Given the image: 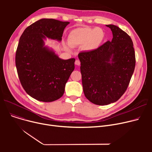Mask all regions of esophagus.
Wrapping results in <instances>:
<instances>
[{
  "instance_id": "34e87169",
  "label": "esophagus",
  "mask_w": 152,
  "mask_h": 152,
  "mask_svg": "<svg viewBox=\"0 0 152 152\" xmlns=\"http://www.w3.org/2000/svg\"><path fill=\"white\" fill-rule=\"evenodd\" d=\"M75 64L76 65H77V66H79L81 65V62H80V61H79V60H76V61H75Z\"/></svg>"
}]
</instances>
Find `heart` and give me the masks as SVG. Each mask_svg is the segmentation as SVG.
I'll return each mask as SVG.
<instances>
[{
	"mask_svg": "<svg viewBox=\"0 0 152 152\" xmlns=\"http://www.w3.org/2000/svg\"><path fill=\"white\" fill-rule=\"evenodd\" d=\"M105 33L101 28H77L69 35V43L73 46L84 45L87 50L97 49L103 42Z\"/></svg>",
	"mask_w": 152,
	"mask_h": 152,
	"instance_id": "b5f03b06",
	"label": "heart"
}]
</instances>
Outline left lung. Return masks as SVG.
Segmentation results:
<instances>
[{
  "label": "left lung",
  "mask_w": 152,
  "mask_h": 152,
  "mask_svg": "<svg viewBox=\"0 0 152 152\" xmlns=\"http://www.w3.org/2000/svg\"><path fill=\"white\" fill-rule=\"evenodd\" d=\"M113 39L97 49L78 54L86 97L98 105L116 102L126 92L135 65L130 36L119 27L106 25Z\"/></svg>",
  "instance_id": "left-lung-1"
}]
</instances>
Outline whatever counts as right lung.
<instances>
[{
    "label": "right lung",
    "instance_id": "add662e5",
    "mask_svg": "<svg viewBox=\"0 0 152 152\" xmlns=\"http://www.w3.org/2000/svg\"><path fill=\"white\" fill-rule=\"evenodd\" d=\"M69 23L41 19L27 27L20 38L15 55L18 77L26 92L37 100L51 102L61 97L75 69V58L62 60L44 47L45 37L60 41Z\"/></svg>",
    "mask_w": 152,
    "mask_h": 152
}]
</instances>
